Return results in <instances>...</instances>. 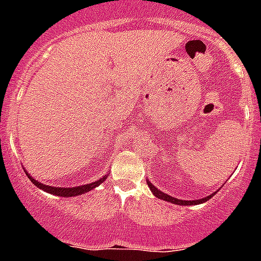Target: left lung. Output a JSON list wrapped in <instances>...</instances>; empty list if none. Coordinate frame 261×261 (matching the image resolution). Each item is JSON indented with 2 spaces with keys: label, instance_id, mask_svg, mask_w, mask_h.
Here are the masks:
<instances>
[{
  "label": "left lung",
  "instance_id": "left-lung-1",
  "mask_svg": "<svg viewBox=\"0 0 261 261\" xmlns=\"http://www.w3.org/2000/svg\"><path fill=\"white\" fill-rule=\"evenodd\" d=\"M147 186H149V188H150V191L153 192V195L155 196V197H158V199L163 200V201H168L171 202V204H175V205H199V204H202V202L208 201L209 199H212L214 195H216V192L212 193V195L206 196V197H204V199H199V200H180V199H175V197H172V196L167 195V193L162 192V191H159L156 187H154V184L151 183V181L147 180Z\"/></svg>",
  "mask_w": 261,
  "mask_h": 261
}]
</instances>
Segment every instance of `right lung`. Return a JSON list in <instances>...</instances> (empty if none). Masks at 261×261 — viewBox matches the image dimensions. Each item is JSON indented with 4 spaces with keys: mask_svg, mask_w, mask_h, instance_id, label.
<instances>
[{
    "mask_svg": "<svg viewBox=\"0 0 261 261\" xmlns=\"http://www.w3.org/2000/svg\"><path fill=\"white\" fill-rule=\"evenodd\" d=\"M26 171V175L29 176L30 180L32 181V183L35 184L38 188H40V190H43L44 192H48L50 193V195H55V196H61V197H74V196H80V195H84V193L89 192V191L94 190V188H96L98 186H100V184L103 183V181L107 179V175H105L103 177H100L99 180H95L93 181V183H89V184H84V186H78V187H71V188H61V187H52V186H47V184H43L40 183V181L35 180L34 177L31 176V175L27 172V170H24Z\"/></svg>",
    "mask_w": 261,
    "mask_h": 261,
    "instance_id": "obj_1",
    "label": "right lung"
}]
</instances>
